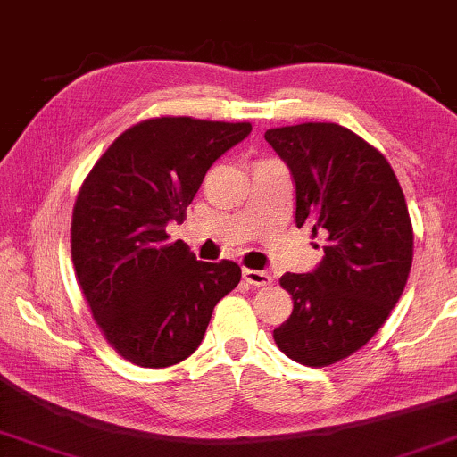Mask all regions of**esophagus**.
Returning a JSON list of instances; mask_svg holds the SVG:
<instances>
[{
    "instance_id": "obj_1",
    "label": "esophagus",
    "mask_w": 457,
    "mask_h": 457,
    "mask_svg": "<svg viewBox=\"0 0 457 457\" xmlns=\"http://www.w3.org/2000/svg\"><path fill=\"white\" fill-rule=\"evenodd\" d=\"M243 277L246 283L255 285V287H266V285L272 283V274H268L263 270H251V268H245Z\"/></svg>"
}]
</instances>
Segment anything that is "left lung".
Instances as JSON below:
<instances>
[{"label": "left lung", "instance_id": "left-lung-1", "mask_svg": "<svg viewBox=\"0 0 457 457\" xmlns=\"http://www.w3.org/2000/svg\"><path fill=\"white\" fill-rule=\"evenodd\" d=\"M295 183V225L326 234L312 272L283 274L294 311L274 343L304 366L345 360L377 334L403 295L413 263V225L392 166L337 123L266 131Z\"/></svg>", "mask_w": 457, "mask_h": 457}]
</instances>
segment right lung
<instances>
[{"mask_svg":"<svg viewBox=\"0 0 457 457\" xmlns=\"http://www.w3.org/2000/svg\"><path fill=\"white\" fill-rule=\"evenodd\" d=\"M251 123L148 119L97 159L71 212V262L87 304L114 351L166 368L200 347L217 302L240 283L234 262H197L168 223H183L208 168Z\"/></svg>","mask_w":457,"mask_h":457,"instance_id":"right-lung-1","label":"right lung"}]
</instances>
